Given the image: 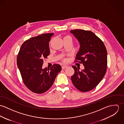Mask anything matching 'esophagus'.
Returning <instances> with one entry per match:
<instances>
[{
	"label": "esophagus",
	"mask_w": 124,
	"mask_h": 124,
	"mask_svg": "<svg viewBox=\"0 0 124 124\" xmlns=\"http://www.w3.org/2000/svg\"><path fill=\"white\" fill-rule=\"evenodd\" d=\"M67 66H66V65H63V66H62V69H64L65 68H67Z\"/></svg>",
	"instance_id": "1"
}]
</instances>
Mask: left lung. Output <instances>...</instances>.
I'll return each mask as SVG.
<instances>
[{
  "label": "left lung",
  "instance_id": "1",
  "mask_svg": "<svg viewBox=\"0 0 124 124\" xmlns=\"http://www.w3.org/2000/svg\"><path fill=\"white\" fill-rule=\"evenodd\" d=\"M71 33L80 43V47L75 58L83 63L84 70L72 66L74 73L71 76L72 84L78 90L85 92L94 88L104 78L107 69L106 46L102 40L93 32L83 30H71Z\"/></svg>",
  "mask_w": 124,
  "mask_h": 124
}]
</instances>
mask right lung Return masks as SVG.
<instances>
[{
  "mask_svg": "<svg viewBox=\"0 0 124 124\" xmlns=\"http://www.w3.org/2000/svg\"><path fill=\"white\" fill-rule=\"evenodd\" d=\"M53 33L42 34L26 40L21 45L17 57V65L26 86L32 92L42 93L53 85L62 70L54 64L49 68H42L43 60L50 54L49 43Z\"/></svg>",
  "mask_w": 124,
  "mask_h": 124,
  "instance_id": "add662e5",
  "label": "right lung"
}]
</instances>
